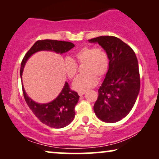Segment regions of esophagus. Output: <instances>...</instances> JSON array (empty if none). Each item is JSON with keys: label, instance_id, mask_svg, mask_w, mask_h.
<instances>
[{"label": "esophagus", "instance_id": "34e87169", "mask_svg": "<svg viewBox=\"0 0 159 159\" xmlns=\"http://www.w3.org/2000/svg\"><path fill=\"white\" fill-rule=\"evenodd\" d=\"M84 93H85V92H79L78 93V95H79L80 96H82V95H83Z\"/></svg>", "mask_w": 159, "mask_h": 159}]
</instances>
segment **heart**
Returning a JSON list of instances; mask_svg holds the SVG:
<instances>
[{
  "mask_svg": "<svg viewBox=\"0 0 159 159\" xmlns=\"http://www.w3.org/2000/svg\"><path fill=\"white\" fill-rule=\"evenodd\" d=\"M77 64H84V75L78 77L72 88L77 91H85L96 85L97 77L101 78L107 72L109 58L102 48L84 47L77 51L71 58H67L64 63V72L69 79L75 78L77 72Z\"/></svg>",
  "mask_w": 159,
  "mask_h": 159,
  "instance_id": "b5f03b06",
  "label": "heart"
}]
</instances>
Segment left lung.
Segmentation results:
<instances>
[{
	"instance_id": "8db88e82",
	"label": "left lung",
	"mask_w": 159,
	"mask_h": 159,
	"mask_svg": "<svg viewBox=\"0 0 159 159\" xmlns=\"http://www.w3.org/2000/svg\"><path fill=\"white\" fill-rule=\"evenodd\" d=\"M88 41L98 43L109 58L108 70L93 109L101 121L116 122L130 112L140 92L138 59L133 50L116 37L100 36Z\"/></svg>"
}]
</instances>
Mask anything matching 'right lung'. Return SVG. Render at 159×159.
Segmentation results:
<instances>
[{
    "mask_svg": "<svg viewBox=\"0 0 159 159\" xmlns=\"http://www.w3.org/2000/svg\"><path fill=\"white\" fill-rule=\"evenodd\" d=\"M75 45L66 41L53 40H38L25 54L21 64L20 76L21 79L23 70L27 60L37 52L53 51L56 53H64L70 51ZM22 90L25 101L35 116L41 122L53 128L66 127L74 120L75 116V108L79 101L77 93L69 88L66 82L64 88L56 99L47 103H39L28 96L24 88Z\"/></svg>",
    "mask_w": 159,
    "mask_h": 159,
    "instance_id": "right-lung-1",
    "label": "right lung"
}]
</instances>
